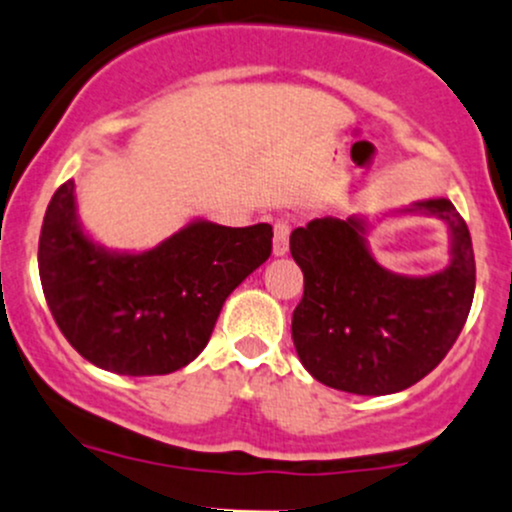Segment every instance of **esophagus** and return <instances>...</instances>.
<instances>
[{
    "instance_id": "obj_1",
    "label": "esophagus",
    "mask_w": 512,
    "mask_h": 512,
    "mask_svg": "<svg viewBox=\"0 0 512 512\" xmlns=\"http://www.w3.org/2000/svg\"><path fill=\"white\" fill-rule=\"evenodd\" d=\"M289 233H292V223H289V218H279L277 223H274V240H272L274 255H287Z\"/></svg>"
}]
</instances>
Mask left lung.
<instances>
[{
	"mask_svg": "<svg viewBox=\"0 0 512 512\" xmlns=\"http://www.w3.org/2000/svg\"><path fill=\"white\" fill-rule=\"evenodd\" d=\"M414 208L439 213L454 260L432 277L383 270L365 247V223L316 218L289 238L304 272L292 316L299 360L319 383L353 395H390L432 373L469 319L476 260L466 220L446 198Z\"/></svg>",
	"mask_w": 512,
	"mask_h": 512,
	"instance_id": "8db88e82",
	"label": "left lung"
}]
</instances>
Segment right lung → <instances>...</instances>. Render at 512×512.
<instances>
[{"instance_id": "1", "label": "right lung", "mask_w": 512, "mask_h": 512, "mask_svg": "<svg viewBox=\"0 0 512 512\" xmlns=\"http://www.w3.org/2000/svg\"><path fill=\"white\" fill-rule=\"evenodd\" d=\"M73 181L43 215L39 274L68 343L117 375H166L206 348L225 299L272 255V225L198 220L142 255H112L75 220Z\"/></svg>"}]
</instances>
